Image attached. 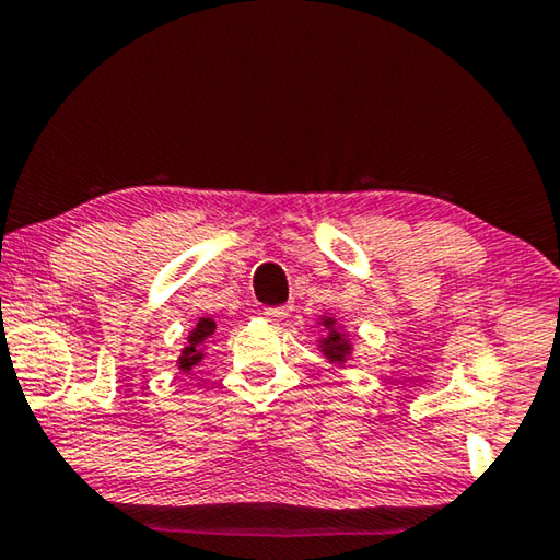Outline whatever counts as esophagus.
Listing matches in <instances>:
<instances>
[{
    "label": "esophagus",
    "instance_id": "34e87169",
    "mask_svg": "<svg viewBox=\"0 0 560 560\" xmlns=\"http://www.w3.org/2000/svg\"><path fill=\"white\" fill-rule=\"evenodd\" d=\"M292 312V307L290 305H282V307H265L262 310V317L268 319V322H280V319H285L288 315Z\"/></svg>",
    "mask_w": 560,
    "mask_h": 560
}]
</instances>
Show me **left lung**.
<instances>
[{"mask_svg": "<svg viewBox=\"0 0 560 560\" xmlns=\"http://www.w3.org/2000/svg\"><path fill=\"white\" fill-rule=\"evenodd\" d=\"M322 325H325V329L329 331V335L319 341L322 351H325V357L331 361V364H345V361H347L349 354H351L349 339L337 329L335 317L322 319Z\"/></svg>", "mask_w": 560, "mask_h": 560, "instance_id": "1", "label": "left lung"}]
</instances>
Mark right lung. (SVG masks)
I'll return each mask as SVG.
<instances>
[{
	"label": "right lung",
	"instance_id": "obj_1",
	"mask_svg": "<svg viewBox=\"0 0 560 560\" xmlns=\"http://www.w3.org/2000/svg\"><path fill=\"white\" fill-rule=\"evenodd\" d=\"M215 331V322L209 317H201L196 322V327L191 329L189 339H186V347L182 349V357H179V369L182 371H189L191 366L199 364L203 359V345L213 337Z\"/></svg>",
	"mask_w": 560,
	"mask_h": 560
}]
</instances>
